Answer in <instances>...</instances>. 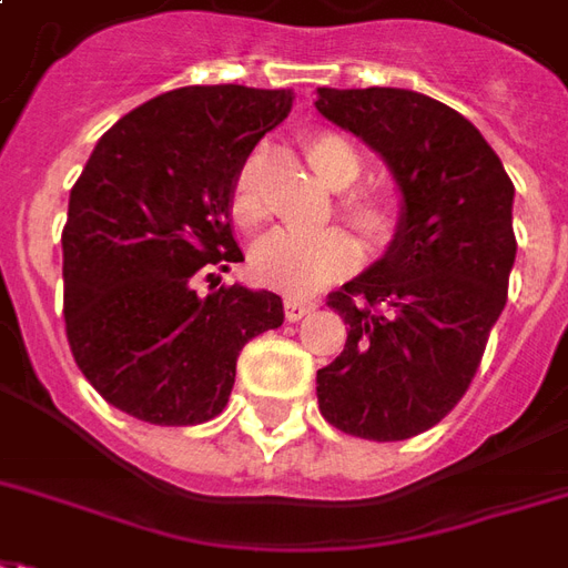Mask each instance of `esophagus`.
Masks as SVG:
<instances>
[{"mask_svg":"<svg viewBox=\"0 0 568 568\" xmlns=\"http://www.w3.org/2000/svg\"><path fill=\"white\" fill-rule=\"evenodd\" d=\"M317 311V302L314 300H287L284 302V314H287L290 323H300L302 317H308Z\"/></svg>","mask_w":568,"mask_h":568,"instance_id":"esophagus-1","label":"esophagus"}]
</instances>
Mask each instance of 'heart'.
Returning <instances> with one entry per match:
<instances>
[{
  "label": "heart",
  "mask_w": 568,
  "mask_h": 568,
  "mask_svg": "<svg viewBox=\"0 0 568 568\" xmlns=\"http://www.w3.org/2000/svg\"><path fill=\"white\" fill-rule=\"evenodd\" d=\"M308 161L329 187H347L359 179L362 158L347 140L320 131L308 138ZM341 219L359 236L374 245L386 242L392 233V209L389 203L374 191H349L338 203ZM230 215L242 230L260 227L266 219V200L260 187V152L248 155L236 170L233 187H230ZM359 263V245L347 230L329 227L320 233H268L260 239L251 251V272L260 284L305 296L314 290L326 287L332 281L344 278Z\"/></svg>",
  "instance_id": "heart-1"
}]
</instances>
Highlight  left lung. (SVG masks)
I'll return each mask as SVG.
<instances>
[{"label":"left lung","mask_w":568,"mask_h":568,"mask_svg":"<svg viewBox=\"0 0 568 568\" xmlns=\"http://www.w3.org/2000/svg\"><path fill=\"white\" fill-rule=\"evenodd\" d=\"M323 116L389 164V248L329 296L347 344L317 371L323 419L362 440H407L464 398L515 266V185L479 128L413 89H317Z\"/></svg>","instance_id":"obj_1"}]
</instances>
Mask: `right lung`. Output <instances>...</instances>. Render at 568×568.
<instances>
[{"mask_svg": "<svg viewBox=\"0 0 568 568\" xmlns=\"http://www.w3.org/2000/svg\"><path fill=\"white\" fill-rule=\"evenodd\" d=\"M290 106V89H173L119 119L71 187L68 344L98 395L128 416L149 425L215 419L242 347L284 323L281 296L268 290L233 284L197 296L191 278L242 260L230 187Z\"/></svg>", "mask_w": 568, "mask_h": 568, "instance_id": "right-lung-1", "label": "right lung"}]
</instances>
